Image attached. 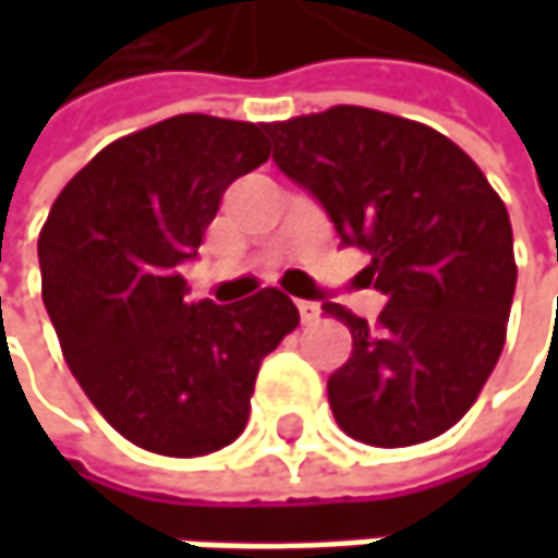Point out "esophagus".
<instances>
[{
    "label": "esophagus",
    "instance_id": "1",
    "mask_svg": "<svg viewBox=\"0 0 558 558\" xmlns=\"http://www.w3.org/2000/svg\"><path fill=\"white\" fill-rule=\"evenodd\" d=\"M296 310H300L303 323H316L319 319V303H313V300H296Z\"/></svg>",
    "mask_w": 558,
    "mask_h": 558
}]
</instances>
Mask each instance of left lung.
Segmentation results:
<instances>
[{"label": "left lung", "instance_id": "obj_1", "mask_svg": "<svg viewBox=\"0 0 558 558\" xmlns=\"http://www.w3.org/2000/svg\"><path fill=\"white\" fill-rule=\"evenodd\" d=\"M268 135L275 165L316 196L342 245L372 255L365 280L388 296L378 323L323 306L352 332L326 385L336 423L381 449L446 433L507 336L517 265L501 196L446 135L378 109L336 106Z\"/></svg>", "mask_w": 558, "mask_h": 558}]
</instances>
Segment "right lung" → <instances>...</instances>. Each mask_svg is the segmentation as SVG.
I'll return each mask as SVG.
<instances>
[{"instance_id":"1","label":"right lung","mask_w":558,"mask_h":558,"mask_svg":"<svg viewBox=\"0 0 558 558\" xmlns=\"http://www.w3.org/2000/svg\"><path fill=\"white\" fill-rule=\"evenodd\" d=\"M271 155L268 125L173 116L106 145L54 199L38 239L63 359L129 442L193 459L235 442L255 378L300 313L278 287L190 300L180 275L232 180Z\"/></svg>"}]
</instances>
